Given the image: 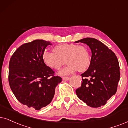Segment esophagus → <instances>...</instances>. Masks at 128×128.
<instances>
[{
    "label": "esophagus",
    "instance_id": "obj_1",
    "mask_svg": "<svg viewBox=\"0 0 128 128\" xmlns=\"http://www.w3.org/2000/svg\"><path fill=\"white\" fill-rule=\"evenodd\" d=\"M69 78H70V77H67V76H66V77H62V79H63V80H66V81L68 80H69Z\"/></svg>",
    "mask_w": 128,
    "mask_h": 128
}]
</instances>
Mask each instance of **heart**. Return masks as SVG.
Wrapping results in <instances>:
<instances>
[{
	"mask_svg": "<svg viewBox=\"0 0 128 128\" xmlns=\"http://www.w3.org/2000/svg\"><path fill=\"white\" fill-rule=\"evenodd\" d=\"M54 52L45 51L44 62L52 70H58L66 62L67 65L60 72L61 75L78 70L84 72L90 64V54L87 46L74 43L60 44L54 46Z\"/></svg>",
	"mask_w": 128,
	"mask_h": 128,
	"instance_id": "heart-1",
	"label": "heart"
}]
</instances>
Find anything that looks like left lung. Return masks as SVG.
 I'll return each mask as SVG.
<instances>
[{"label": "left lung", "mask_w": 128, "mask_h": 128, "mask_svg": "<svg viewBox=\"0 0 128 128\" xmlns=\"http://www.w3.org/2000/svg\"><path fill=\"white\" fill-rule=\"evenodd\" d=\"M89 46L92 58L89 67L82 74V83L76 90L78 98L88 106H103L117 91L120 67L117 56L106 45L98 40L86 38L76 41Z\"/></svg>", "instance_id": "1"}]
</instances>
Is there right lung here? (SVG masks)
<instances>
[{
    "label": "right lung",
    "instance_id": "1",
    "mask_svg": "<svg viewBox=\"0 0 128 128\" xmlns=\"http://www.w3.org/2000/svg\"><path fill=\"white\" fill-rule=\"evenodd\" d=\"M51 44L42 40L24 44L9 61L8 80L13 93L19 102L35 110L51 103L62 80L43 61L45 49Z\"/></svg>",
    "mask_w": 128,
    "mask_h": 128
}]
</instances>
